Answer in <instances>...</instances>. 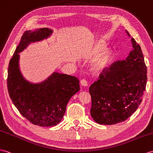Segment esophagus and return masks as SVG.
I'll return each mask as SVG.
<instances>
[{"label": "esophagus", "mask_w": 153, "mask_h": 153, "mask_svg": "<svg viewBox=\"0 0 153 153\" xmlns=\"http://www.w3.org/2000/svg\"><path fill=\"white\" fill-rule=\"evenodd\" d=\"M80 82H81V84L82 85H83V86H84V87H86V86L88 85V82H87V81L86 80V79H81V80L80 81Z\"/></svg>", "instance_id": "obj_1"}]
</instances>
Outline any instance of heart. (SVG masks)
<instances>
[{
  "label": "heart",
  "mask_w": 153,
  "mask_h": 153,
  "mask_svg": "<svg viewBox=\"0 0 153 153\" xmlns=\"http://www.w3.org/2000/svg\"><path fill=\"white\" fill-rule=\"evenodd\" d=\"M104 48L105 46L102 43H98L94 47V48L91 51V56H94L95 55L100 52ZM112 59V53L110 51L103 50L92 61L91 66L92 70L95 72H101L104 71L111 65Z\"/></svg>",
  "instance_id": "heart-1"
}]
</instances>
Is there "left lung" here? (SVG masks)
I'll return each instance as SVG.
<instances>
[{"mask_svg":"<svg viewBox=\"0 0 153 153\" xmlns=\"http://www.w3.org/2000/svg\"><path fill=\"white\" fill-rule=\"evenodd\" d=\"M131 41L132 50L126 59L113 62L89 88L92 99L91 114L97 123L122 122L142 102L147 84V66L140 46L134 38H131Z\"/></svg>","mask_w":153,"mask_h":153,"instance_id":"left-lung-1","label":"left lung"}]
</instances>
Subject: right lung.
Returning <instances> with one entry per match:
<instances>
[{"mask_svg":"<svg viewBox=\"0 0 153 153\" xmlns=\"http://www.w3.org/2000/svg\"><path fill=\"white\" fill-rule=\"evenodd\" d=\"M49 28L26 31L22 35L7 71V86L10 98L19 112L34 125L56 126L65 115L66 105L73 95L79 91V81L67 74L53 72L41 83L26 80L19 70V55L30 43L48 38Z\"/></svg>","mask_w":153,"mask_h":153,"instance_id":"right-lung-1","label":"right lung"}]
</instances>
